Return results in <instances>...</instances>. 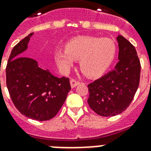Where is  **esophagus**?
Segmentation results:
<instances>
[{
  "label": "esophagus",
  "mask_w": 151,
  "mask_h": 151,
  "mask_svg": "<svg viewBox=\"0 0 151 151\" xmlns=\"http://www.w3.org/2000/svg\"><path fill=\"white\" fill-rule=\"evenodd\" d=\"M78 85H80V81H77L75 79H71L70 80V85L72 88H74L76 86H78Z\"/></svg>",
  "instance_id": "obj_1"
}]
</instances>
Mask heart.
<instances>
[{
  "label": "heart",
  "instance_id": "obj_1",
  "mask_svg": "<svg viewBox=\"0 0 151 151\" xmlns=\"http://www.w3.org/2000/svg\"><path fill=\"white\" fill-rule=\"evenodd\" d=\"M66 49L55 51V61L60 70L68 71L75 60H80V69L85 75L97 77L105 72L112 63L117 48L110 38L79 36L67 41Z\"/></svg>",
  "mask_w": 151,
  "mask_h": 151
}]
</instances>
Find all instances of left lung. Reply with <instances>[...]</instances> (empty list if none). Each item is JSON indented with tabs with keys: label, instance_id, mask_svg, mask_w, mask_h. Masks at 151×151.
<instances>
[{
	"label": "left lung",
	"instance_id": "obj_1",
	"mask_svg": "<svg viewBox=\"0 0 151 151\" xmlns=\"http://www.w3.org/2000/svg\"><path fill=\"white\" fill-rule=\"evenodd\" d=\"M117 40L119 62L115 68L88 85V103L103 117H112L126 110L139 85L141 65L136 48L123 36Z\"/></svg>",
	"mask_w": 151,
	"mask_h": 151
}]
</instances>
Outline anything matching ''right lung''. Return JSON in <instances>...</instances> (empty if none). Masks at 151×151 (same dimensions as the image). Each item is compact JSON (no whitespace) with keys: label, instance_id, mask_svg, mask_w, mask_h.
<instances>
[{"label":"right lung","instance_id":"1","mask_svg":"<svg viewBox=\"0 0 151 151\" xmlns=\"http://www.w3.org/2000/svg\"><path fill=\"white\" fill-rule=\"evenodd\" d=\"M32 34L12 50L6 66V85L12 103L22 114L43 122L57 114L71 87L68 78H56L40 68L35 59L21 56Z\"/></svg>","mask_w":151,"mask_h":151}]
</instances>
